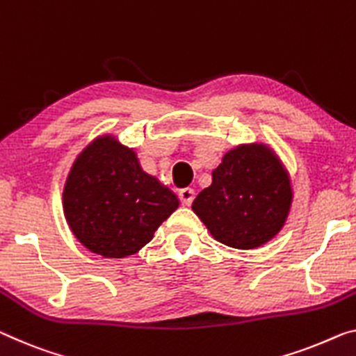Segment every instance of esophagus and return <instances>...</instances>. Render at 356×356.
<instances>
[{"label": "esophagus", "mask_w": 356, "mask_h": 356, "mask_svg": "<svg viewBox=\"0 0 356 356\" xmlns=\"http://www.w3.org/2000/svg\"><path fill=\"white\" fill-rule=\"evenodd\" d=\"M178 195H179V200L183 202V205H191L195 197V191L191 188H184V189H179Z\"/></svg>", "instance_id": "esophagus-1"}]
</instances>
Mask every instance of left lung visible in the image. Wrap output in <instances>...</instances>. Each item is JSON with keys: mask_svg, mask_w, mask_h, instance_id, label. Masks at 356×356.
I'll return each instance as SVG.
<instances>
[{"mask_svg": "<svg viewBox=\"0 0 356 356\" xmlns=\"http://www.w3.org/2000/svg\"><path fill=\"white\" fill-rule=\"evenodd\" d=\"M213 181L193 210L218 242L253 250L280 232L293 202L289 175L266 145H242L226 152Z\"/></svg>", "mask_w": 356, "mask_h": 356, "instance_id": "left-lung-1", "label": "left lung"}]
</instances>
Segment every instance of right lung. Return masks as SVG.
I'll use <instances>...</instances> for the list:
<instances>
[{
	"instance_id": "right-lung-1",
	"label": "right lung",
	"mask_w": 356,
	"mask_h": 356,
	"mask_svg": "<svg viewBox=\"0 0 356 356\" xmlns=\"http://www.w3.org/2000/svg\"><path fill=\"white\" fill-rule=\"evenodd\" d=\"M178 205L170 189L143 172L135 151L111 135L94 140L81 152L63 189L71 232L105 258L135 254Z\"/></svg>"
}]
</instances>
